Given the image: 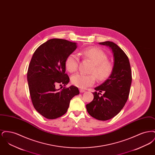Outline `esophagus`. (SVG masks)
Instances as JSON below:
<instances>
[{
    "label": "esophagus",
    "mask_w": 155,
    "mask_h": 155,
    "mask_svg": "<svg viewBox=\"0 0 155 155\" xmlns=\"http://www.w3.org/2000/svg\"><path fill=\"white\" fill-rule=\"evenodd\" d=\"M80 92L81 93H84V92H85V91L84 89H80Z\"/></svg>",
    "instance_id": "esophagus-1"
}]
</instances>
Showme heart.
<instances>
[{"mask_svg": "<svg viewBox=\"0 0 155 155\" xmlns=\"http://www.w3.org/2000/svg\"><path fill=\"white\" fill-rule=\"evenodd\" d=\"M82 54L92 61L94 63L90 73L94 74L99 81L107 79L113 70V67L110 62L107 61L106 53L100 48L91 47L84 49L81 52ZM79 58L75 53L70 54L66 60L65 66L67 70L70 72L75 71L78 67ZM96 81V77L94 74L87 75L78 73L74 74L71 77V82L76 87L80 88H86L92 86Z\"/></svg>", "mask_w": 155, "mask_h": 155, "instance_id": "obj_1", "label": "heart"}]
</instances>
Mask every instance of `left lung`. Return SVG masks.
<instances>
[{
    "instance_id": "1",
    "label": "left lung",
    "mask_w": 155,
    "mask_h": 155,
    "mask_svg": "<svg viewBox=\"0 0 155 155\" xmlns=\"http://www.w3.org/2000/svg\"><path fill=\"white\" fill-rule=\"evenodd\" d=\"M99 44L109 46L111 49L114 66L108 79L95 88L94 99L86 105V107L92 117L106 121L116 116L124 106L130 94L132 74L129 59L117 45L110 41ZM103 91L104 94L102 95Z\"/></svg>"
}]
</instances>
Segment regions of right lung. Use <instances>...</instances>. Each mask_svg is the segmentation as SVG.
<instances>
[{
    "mask_svg": "<svg viewBox=\"0 0 155 155\" xmlns=\"http://www.w3.org/2000/svg\"><path fill=\"white\" fill-rule=\"evenodd\" d=\"M77 48L75 42L54 38L40 45L33 54L27 71L30 96L35 110L45 118L64 115L71 99L80 94L73 85L61 90L55 87L69 82L65 62Z\"/></svg>",
    "mask_w": 155,
    "mask_h": 155,
    "instance_id": "add662e5",
    "label": "right lung"
}]
</instances>
